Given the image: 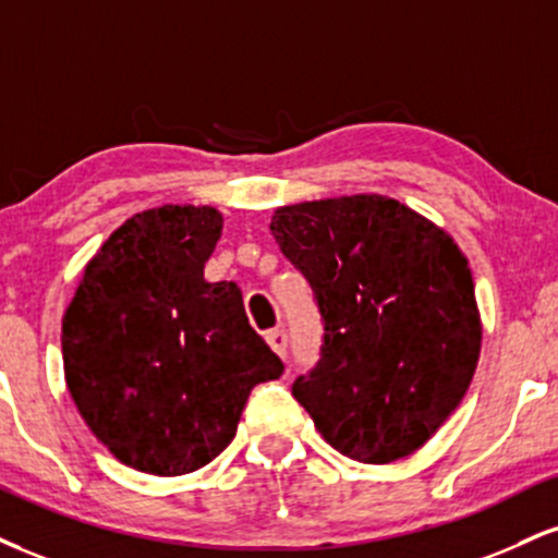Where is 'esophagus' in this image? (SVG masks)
<instances>
[{"label": "esophagus", "mask_w": 558, "mask_h": 558, "mask_svg": "<svg viewBox=\"0 0 558 558\" xmlns=\"http://www.w3.org/2000/svg\"><path fill=\"white\" fill-rule=\"evenodd\" d=\"M265 340L270 343V348L280 355V359H286V355H288V335H286V330H280V327H278V330H270L265 335Z\"/></svg>", "instance_id": "esophagus-1"}]
</instances>
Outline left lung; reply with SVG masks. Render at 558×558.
<instances>
[{"label":"left lung","instance_id":"8db88e82","mask_svg":"<svg viewBox=\"0 0 558 558\" xmlns=\"http://www.w3.org/2000/svg\"><path fill=\"white\" fill-rule=\"evenodd\" d=\"M270 231L325 325L319 361L293 381V398L345 458H408L460 405L478 364L465 254L381 194L278 207Z\"/></svg>","mask_w":558,"mask_h":558}]
</instances>
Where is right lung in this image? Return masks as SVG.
<instances>
[{"label":"right lung","instance_id":"right-lung-1","mask_svg":"<svg viewBox=\"0 0 558 558\" xmlns=\"http://www.w3.org/2000/svg\"><path fill=\"white\" fill-rule=\"evenodd\" d=\"M220 231L215 207L137 213L87 262L66 306V387L98 441L134 471L207 465L236 436L252 387L283 374L241 288L205 280Z\"/></svg>","mask_w":558,"mask_h":558}]
</instances>
